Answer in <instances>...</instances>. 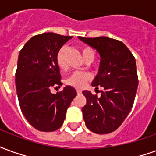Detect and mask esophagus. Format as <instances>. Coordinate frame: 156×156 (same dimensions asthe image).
<instances>
[{
	"mask_svg": "<svg viewBox=\"0 0 156 156\" xmlns=\"http://www.w3.org/2000/svg\"><path fill=\"white\" fill-rule=\"evenodd\" d=\"M77 94H82V90L77 89Z\"/></svg>",
	"mask_w": 156,
	"mask_h": 156,
	"instance_id": "1",
	"label": "esophagus"
}]
</instances>
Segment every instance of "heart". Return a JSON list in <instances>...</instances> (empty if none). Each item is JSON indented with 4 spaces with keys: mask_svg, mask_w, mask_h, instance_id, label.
I'll return each mask as SVG.
<instances>
[{
    "mask_svg": "<svg viewBox=\"0 0 156 156\" xmlns=\"http://www.w3.org/2000/svg\"><path fill=\"white\" fill-rule=\"evenodd\" d=\"M65 51H66V48L64 47L62 48L58 51L57 58H56L58 67L62 70H66L67 68V64L65 61ZM82 54L84 59L90 58V57L94 58V51L90 48H82ZM90 78H91V75L87 72H74L66 79L65 83L66 84L73 86L74 88H83L86 83V82L88 81Z\"/></svg>",
    "mask_w": 156,
    "mask_h": 156,
    "instance_id": "1",
    "label": "heart"
}]
</instances>
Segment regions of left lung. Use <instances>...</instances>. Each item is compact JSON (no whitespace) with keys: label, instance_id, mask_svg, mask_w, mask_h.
Instances as JSON below:
<instances>
[{"label":"left lung","instance_id":"left-lung-1","mask_svg":"<svg viewBox=\"0 0 156 156\" xmlns=\"http://www.w3.org/2000/svg\"><path fill=\"white\" fill-rule=\"evenodd\" d=\"M78 39L97 51L100 57L98 74L92 86L104 87L101 96L83 91L87 98L83 117L89 130L108 134L117 129L129 114L138 88L135 58L120 41L107 37Z\"/></svg>","mask_w":156,"mask_h":156}]
</instances>
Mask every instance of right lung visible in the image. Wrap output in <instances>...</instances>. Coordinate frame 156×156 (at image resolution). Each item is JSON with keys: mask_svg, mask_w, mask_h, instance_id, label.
<instances>
[{"mask_svg": "<svg viewBox=\"0 0 156 156\" xmlns=\"http://www.w3.org/2000/svg\"><path fill=\"white\" fill-rule=\"evenodd\" d=\"M70 36L45 32L32 37L19 53L16 87L19 105L29 124L39 131L51 132L61 127L67 109L76 97L72 86L51 94L52 86L62 83L57 63L58 51Z\"/></svg>", "mask_w": 156, "mask_h": 156, "instance_id": "add662e5", "label": "right lung"}]
</instances>
